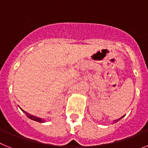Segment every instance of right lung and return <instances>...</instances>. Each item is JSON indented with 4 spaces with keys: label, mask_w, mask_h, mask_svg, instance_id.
I'll return each instance as SVG.
<instances>
[{
    "label": "right lung",
    "mask_w": 148,
    "mask_h": 148,
    "mask_svg": "<svg viewBox=\"0 0 148 148\" xmlns=\"http://www.w3.org/2000/svg\"><path fill=\"white\" fill-rule=\"evenodd\" d=\"M23 111H24V110H23ZM27 116L29 119H31V120L36 121H38V122H39V123H43L44 122V121H42V119H39V118H37V117H35V116H33V115H29V114H28V113H27Z\"/></svg>",
    "instance_id": "obj_1"
}]
</instances>
